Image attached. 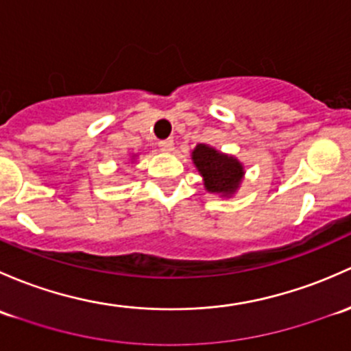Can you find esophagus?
Segmentation results:
<instances>
[{
    "instance_id": "obj_1",
    "label": "esophagus",
    "mask_w": 351,
    "mask_h": 351,
    "mask_svg": "<svg viewBox=\"0 0 351 351\" xmlns=\"http://www.w3.org/2000/svg\"><path fill=\"white\" fill-rule=\"evenodd\" d=\"M158 147H160L162 152H172L174 150V140L172 138L162 140V142H158Z\"/></svg>"
}]
</instances>
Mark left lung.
<instances>
[{
    "instance_id": "8db88e82",
    "label": "left lung",
    "mask_w": 351,
    "mask_h": 351,
    "mask_svg": "<svg viewBox=\"0 0 351 351\" xmlns=\"http://www.w3.org/2000/svg\"><path fill=\"white\" fill-rule=\"evenodd\" d=\"M193 162L202 176L208 193L230 197L240 187L245 171L238 158L199 143L193 150Z\"/></svg>"
}]
</instances>
